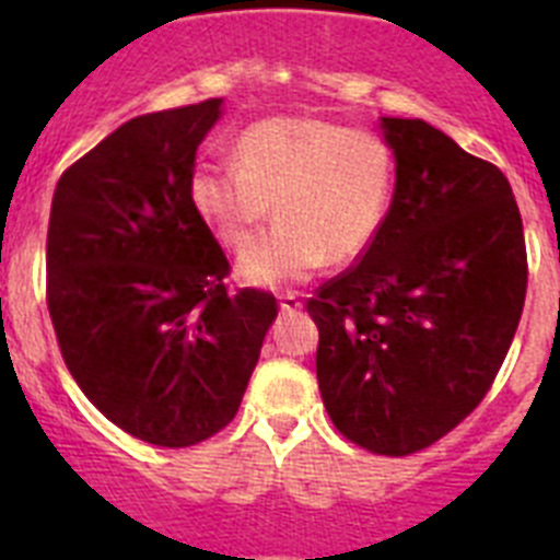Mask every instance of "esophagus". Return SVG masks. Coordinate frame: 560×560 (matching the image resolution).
I'll return each mask as SVG.
<instances>
[{
  "label": "esophagus",
  "instance_id": "obj_1",
  "mask_svg": "<svg viewBox=\"0 0 560 560\" xmlns=\"http://www.w3.org/2000/svg\"><path fill=\"white\" fill-rule=\"evenodd\" d=\"M300 308H303L300 294H294V291H283V294H280V311H283V314H294V311Z\"/></svg>",
  "mask_w": 560,
  "mask_h": 560
}]
</instances>
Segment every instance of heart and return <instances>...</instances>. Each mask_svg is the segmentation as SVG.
Returning a JSON list of instances; mask_svg holds the SVG:
<instances>
[{"label": "heart", "mask_w": 560, "mask_h": 560, "mask_svg": "<svg viewBox=\"0 0 560 560\" xmlns=\"http://www.w3.org/2000/svg\"><path fill=\"white\" fill-rule=\"evenodd\" d=\"M232 161L196 162L187 192L201 221L235 252L271 205L277 224L237 264L246 283L264 289L364 255L393 201L395 153L373 128L300 114L266 117L237 133Z\"/></svg>", "instance_id": "1"}]
</instances>
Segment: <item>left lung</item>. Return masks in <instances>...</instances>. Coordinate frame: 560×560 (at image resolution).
Wrapping results in <instances>:
<instances>
[{
    "label": "left lung",
    "instance_id": "left-lung-1",
    "mask_svg": "<svg viewBox=\"0 0 560 560\" xmlns=\"http://www.w3.org/2000/svg\"><path fill=\"white\" fill-rule=\"evenodd\" d=\"M395 151L384 226L305 308L334 427L384 457L423 452L488 395L518 328L527 249L511 182L423 120H381Z\"/></svg>",
    "mask_w": 560,
    "mask_h": 560
}]
</instances>
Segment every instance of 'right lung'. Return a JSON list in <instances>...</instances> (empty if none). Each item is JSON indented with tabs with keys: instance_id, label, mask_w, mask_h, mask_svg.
<instances>
[{
	"instance_id": "obj_1",
	"label": "right lung",
	"mask_w": 560,
	"mask_h": 560,
	"mask_svg": "<svg viewBox=\"0 0 560 560\" xmlns=\"http://www.w3.org/2000/svg\"><path fill=\"white\" fill-rule=\"evenodd\" d=\"M221 97L142 114L58 179L47 308L67 370L114 427L187 448L235 418L277 316L230 291V260L187 182Z\"/></svg>"
}]
</instances>
